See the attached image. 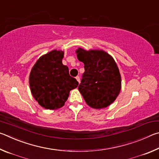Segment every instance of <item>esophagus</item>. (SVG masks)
Instances as JSON below:
<instances>
[{
  "label": "esophagus",
  "mask_w": 159,
  "mask_h": 159,
  "mask_svg": "<svg viewBox=\"0 0 159 159\" xmlns=\"http://www.w3.org/2000/svg\"><path fill=\"white\" fill-rule=\"evenodd\" d=\"M76 80H77V81L78 82L80 83V78L79 76H77V77H76Z\"/></svg>",
  "instance_id": "esophagus-1"
}]
</instances>
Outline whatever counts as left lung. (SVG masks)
Segmentation results:
<instances>
[{
    "mask_svg": "<svg viewBox=\"0 0 159 159\" xmlns=\"http://www.w3.org/2000/svg\"><path fill=\"white\" fill-rule=\"evenodd\" d=\"M77 57L84 64L78 89L87 104L95 109L109 106L115 101L121 88L117 65L111 56L102 50L79 48Z\"/></svg>",
    "mask_w": 159,
    "mask_h": 159,
    "instance_id": "1",
    "label": "left lung"
}]
</instances>
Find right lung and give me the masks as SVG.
<instances>
[{
  "label": "right lung",
  "instance_id": "right-lung-1",
  "mask_svg": "<svg viewBox=\"0 0 159 159\" xmlns=\"http://www.w3.org/2000/svg\"><path fill=\"white\" fill-rule=\"evenodd\" d=\"M64 52L52 50L36 61L29 76L33 98L42 107L57 110L63 107L70 91L79 83L69 75V69L62 63Z\"/></svg>",
  "mask_w": 159,
  "mask_h": 159
}]
</instances>
